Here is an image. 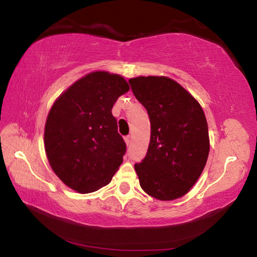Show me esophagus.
Masks as SVG:
<instances>
[{"label":"esophagus","mask_w":257,"mask_h":257,"mask_svg":"<svg viewBox=\"0 0 257 257\" xmlns=\"http://www.w3.org/2000/svg\"><path fill=\"white\" fill-rule=\"evenodd\" d=\"M130 139H132V138H130V136H125V137H124V142H125V144H127V145H129V144H130Z\"/></svg>","instance_id":"obj_1"}]
</instances>
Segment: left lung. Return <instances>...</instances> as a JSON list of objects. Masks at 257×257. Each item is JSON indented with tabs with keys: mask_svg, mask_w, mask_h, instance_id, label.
<instances>
[{
	"mask_svg": "<svg viewBox=\"0 0 257 257\" xmlns=\"http://www.w3.org/2000/svg\"><path fill=\"white\" fill-rule=\"evenodd\" d=\"M129 84L151 121L147 154L135 164L139 185L160 201L184 196L202 175L210 152L203 108L169 77L141 76Z\"/></svg>",
	"mask_w": 257,
	"mask_h": 257,
	"instance_id": "obj_1",
	"label": "left lung"
}]
</instances>
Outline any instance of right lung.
<instances>
[{"instance_id":"obj_1","label":"right lung","mask_w":257,"mask_h":257,"mask_svg":"<svg viewBox=\"0 0 257 257\" xmlns=\"http://www.w3.org/2000/svg\"><path fill=\"white\" fill-rule=\"evenodd\" d=\"M128 90L122 76L94 71L73 82L52 105L45 152L52 170L69 188L81 194L96 191L122 163L127 149L111 111Z\"/></svg>"}]
</instances>
